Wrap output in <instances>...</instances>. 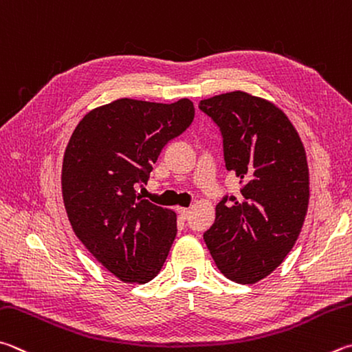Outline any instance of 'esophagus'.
Instances as JSON below:
<instances>
[{"label": "esophagus", "instance_id": "34e87169", "mask_svg": "<svg viewBox=\"0 0 352 352\" xmlns=\"http://www.w3.org/2000/svg\"><path fill=\"white\" fill-rule=\"evenodd\" d=\"M177 212L180 214L182 219H188V215H189V209H188V208H180V206H178V208H177Z\"/></svg>", "mask_w": 352, "mask_h": 352}]
</instances>
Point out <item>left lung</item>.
Returning a JSON list of instances; mask_svg holds the SVG:
<instances>
[{"mask_svg":"<svg viewBox=\"0 0 352 352\" xmlns=\"http://www.w3.org/2000/svg\"><path fill=\"white\" fill-rule=\"evenodd\" d=\"M223 135L240 197H223L204 241L221 274L252 285L282 265L302 231L309 169L296 127L271 101L235 91L201 100Z\"/></svg>","mask_w":352,"mask_h":352,"instance_id":"left-lung-1","label":"left lung"}]
</instances>
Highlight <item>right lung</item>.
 I'll return each instance as SVG.
<instances>
[{"mask_svg": "<svg viewBox=\"0 0 352 352\" xmlns=\"http://www.w3.org/2000/svg\"><path fill=\"white\" fill-rule=\"evenodd\" d=\"M194 104L120 98L87 112L63 158V201L82 245L115 277L148 283L177 235V214L137 194L170 140L188 129Z\"/></svg>", "mask_w": 352, "mask_h": 352, "instance_id": "obj_1", "label": "right lung"}]
</instances>
